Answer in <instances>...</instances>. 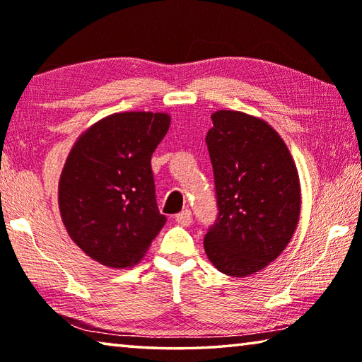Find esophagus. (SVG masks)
Segmentation results:
<instances>
[{"instance_id":"34e87169","label":"esophagus","mask_w":362,"mask_h":362,"mask_svg":"<svg viewBox=\"0 0 362 362\" xmlns=\"http://www.w3.org/2000/svg\"><path fill=\"white\" fill-rule=\"evenodd\" d=\"M175 220H177V222H179L180 225L188 226L189 223H192V211L185 209V211L179 212V214H177V216H175Z\"/></svg>"}]
</instances>
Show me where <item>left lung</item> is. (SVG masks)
Here are the masks:
<instances>
[{
    "label": "left lung",
    "instance_id": "obj_1",
    "mask_svg": "<svg viewBox=\"0 0 362 362\" xmlns=\"http://www.w3.org/2000/svg\"><path fill=\"white\" fill-rule=\"evenodd\" d=\"M206 136L218 216L204 250L218 272L250 276L289 244L300 218V182L284 140L267 121L220 110Z\"/></svg>",
    "mask_w": 362,
    "mask_h": 362
}]
</instances>
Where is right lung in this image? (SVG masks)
Returning a JSON list of instances; mask_svg holds the SVG:
<instances>
[{
	"label": "right lung",
	"mask_w": 362,
	"mask_h": 362,
	"mask_svg": "<svg viewBox=\"0 0 362 362\" xmlns=\"http://www.w3.org/2000/svg\"><path fill=\"white\" fill-rule=\"evenodd\" d=\"M169 124L168 113L110 115L81 134L66 158L60 216L76 246L102 265H136L166 223L156 204L151 155Z\"/></svg>",
	"instance_id": "add662e5"
}]
</instances>
